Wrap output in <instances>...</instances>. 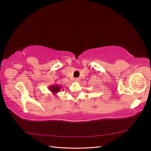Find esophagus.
<instances>
[{"instance_id": "obj_1", "label": "esophagus", "mask_w": 151, "mask_h": 151, "mask_svg": "<svg viewBox=\"0 0 151 151\" xmlns=\"http://www.w3.org/2000/svg\"><path fill=\"white\" fill-rule=\"evenodd\" d=\"M74 82H76V83H77V82L79 81V79L78 78H75V79H74Z\"/></svg>"}]
</instances>
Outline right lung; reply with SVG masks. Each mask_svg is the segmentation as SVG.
<instances>
[{
    "instance_id": "1",
    "label": "right lung",
    "mask_w": 151,
    "mask_h": 151,
    "mask_svg": "<svg viewBox=\"0 0 151 151\" xmlns=\"http://www.w3.org/2000/svg\"><path fill=\"white\" fill-rule=\"evenodd\" d=\"M61 87L62 86H60V84H55V85L50 86L48 87V89L55 96L57 93H58V92H60V91L61 89Z\"/></svg>"
}]
</instances>
